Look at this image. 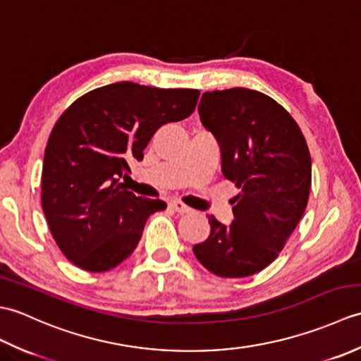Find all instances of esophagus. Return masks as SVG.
<instances>
[{"label":"esophagus","instance_id":"1","mask_svg":"<svg viewBox=\"0 0 361 361\" xmlns=\"http://www.w3.org/2000/svg\"><path fill=\"white\" fill-rule=\"evenodd\" d=\"M171 208H172L175 212H180V214H186V212L190 211L189 206H186L185 203H181V202H178V200L171 202Z\"/></svg>","mask_w":361,"mask_h":361}]
</instances>
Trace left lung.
Masks as SVG:
<instances>
[{
	"instance_id": "8db88e82",
	"label": "left lung",
	"mask_w": 361,
	"mask_h": 361,
	"mask_svg": "<svg viewBox=\"0 0 361 361\" xmlns=\"http://www.w3.org/2000/svg\"><path fill=\"white\" fill-rule=\"evenodd\" d=\"M198 114L220 147L221 173L239 194L231 225L209 216L211 233L194 245V255L220 278H247L278 257L301 220L312 185L310 152L288 111L259 91H206Z\"/></svg>"
}]
</instances>
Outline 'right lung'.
I'll list each match as a JSON object with an SVG mask.
<instances>
[{"instance_id": "1", "label": "right lung", "mask_w": 361, "mask_h": 361, "mask_svg": "<svg viewBox=\"0 0 361 361\" xmlns=\"http://www.w3.org/2000/svg\"><path fill=\"white\" fill-rule=\"evenodd\" d=\"M198 90L116 82L79 97L54 126L44 150L42 206L54 240L82 270L126 260L163 200L136 197L121 178L157 130L195 110Z\"/></svg>"}]
</instances>
